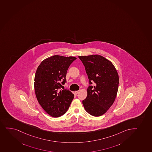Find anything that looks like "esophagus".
Returning <instances> with one entry per match:
<instances>
[{"label": "esophagus", "instance_id": "34e87169", "mask_svg": "<svg viewBox=\"0 0 152 152\" xmlns=\"http://www.w3.org/2000/svg\"><path fill=\"white\" fill-rule=\"evenodd\" d=\"M79 92V91H75V93L76 94H78Z\"/></svg>", "mask_w": 152, "mask_h": 152}]
</instances>
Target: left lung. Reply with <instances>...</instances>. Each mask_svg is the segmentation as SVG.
Here are the masks:
<instances>
[{
	"mask_svg": "<svg viewBox=\"0 0 152 152\" xmlns=\"http://www.w3.org/2000/svg\"><path fill=\"white\" fill-rule=\"evenodd\" d=\"M85 66L89 86L87 97L82 101L89 114L99 117L104 114L113 104L118 92L119 76L109 60L100 55L79 56ZM95 85L91 86L92 82Z\"/></svg>",
	"mask_w": 152,
	"mask_h": 152,
	"instance_id": "8db88e82",
	"label": "left lung"
}]
</instances>
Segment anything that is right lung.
Returning <instances> with one entry per match:
<instances>
[{"label":"right lung","instance_id":"right-lung-1","mask_svg":"<svg viewBox=\"0 0 152 152\" xmlns=\"http://www.w3.org/2000/svg\"><path fill=\"white\" fill-rule=\"evenodd\" d=\"M76 59L73 56L55 55L45 58L38 66L34 78L36 98L41 107L53 117L66 112L73 99V94L67 89H61L66 83V72Z\"/></svg>","mask_w":152,"mask_h":152}]
</instances>
